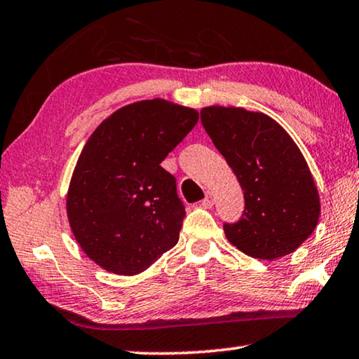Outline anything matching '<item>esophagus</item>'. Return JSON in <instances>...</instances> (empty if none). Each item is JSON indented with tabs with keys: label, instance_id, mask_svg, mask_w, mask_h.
Listing matches in <instances>:
<instances>
[{
	"label": "esophagus",
	"instance_id": "esophagus-1",
	"mask_svg": "<svg viewBox=\"0 0 359 359\" xmlns=\"http://www.w3.org/2000/svg\"><path fill=\"white\" fill-rule=\"evenodd\" d=\"M213 205H215V197L211 196V194L208 192L207 197H205L203 201L201 202V207H203V208H211V207H213Z\"/></svg>",
	"mask_w": 359,
	"mask_h": 359
}]
</instances>
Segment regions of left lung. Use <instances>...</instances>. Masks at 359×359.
<instances>
[{
  "instance_id": "1",
  "label": "left lung",
  "mask_w": 359,
  "mask_h": 359,
  "mask_svg": "<svg viewBox=\"0 0 359 359\" xmlns=\"http://www.w3.org/2000/svg\"><path fill=\"white\" fill-rule=\"evenodd\" d=\"M201 119L245 197L242 219L224 224L226 238L261 261L294 252L321 213L313 175L296 141L261 111L213 104L202 108Z\"/></svg>"
}]
</instances>
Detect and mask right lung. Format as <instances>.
Wrapping results in <instances>:
<instances>
[{"label":"right lung","mask_w":359,"mask_h":359,"mask_svg":"<svg viewBox=\"0 0 359 359\" xmlns=\"http://www.w3.org/2000/svg\"><path fill=\"white\" fill-rule=\"evenodd\" d=\"M198 121L163 98L114 111L82 148L67 192L76 242L107 272L137 275L178 243L186 211L161 167Z\"/></svg>","instance_id":"right-lung-1"}]
</instances>
